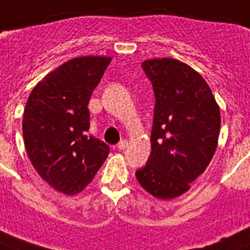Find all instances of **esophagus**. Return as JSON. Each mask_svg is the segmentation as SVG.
Segmentation results:
<instances>
[{"instance_id": "obj_1", "label": "esophagus", "mask_w": 250, "mask_h": 250, "mask_svg": "<svg viewBox=\"0 0 250 250\" xmlns=\"http://www.w3.org/2000/svg\"><path fill=\"white\" fill-rule=\"evenodd\" d=\"M118 149L119 150H125L127 146H128V142L127 140H122V142H119V144H118Z\"/></svg>"}]
</instances>
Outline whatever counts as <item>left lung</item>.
<instances>
[{
	"mask_svg": "<svg viewBox=\"0 0 250 250\" xmlns=\"http://www.w3.org/2000/svg\"><path fill=\"white\" fill-rule=\"evenodd\" d=\"M142 65L153 85L156 104L152 150L136 178L150 195L167 201L186 193L211 163L220 107L205 79L186 62L161 57Z\"/></svg>",
	"mask_w": 250,
	"mask_h": 250,
	"instance_id": "8db88e82",
	"label": "left lung"
}]
</instances>
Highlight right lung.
Instances as JSON below:
<instances>
[{"instance_id": "1", "label": "right lung", "mask_w": 250, "mask_h": 250, "mask_svg": "<svg viewBox=\"0 0 250 250\" xmlns=\"http://www.w3.org/2000/svg\"><path fill=\"white\" fill-rule=\"evenodd\" d=\"M111 62L81 56L44 76L28 95L22 131L38 174L52 188L76 195L90 184L108 156V146L89 131L87 104Z\"/></svg>"}]
</instances>
